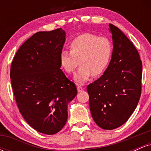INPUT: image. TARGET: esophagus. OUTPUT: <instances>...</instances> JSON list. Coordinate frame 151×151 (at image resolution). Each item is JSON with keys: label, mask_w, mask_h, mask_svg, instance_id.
I'll use <instances>...</instances> for the list:
<instances>
[{"label": "esophagus", "mask_w": 151, "mask_h": 151, "mask_svg": "<svg viewBox=\"0 0 151 151\" xmlns=\"http://www.w3.org/2000/svg\"><path fill=\"white\" fill-rule=\"evenodd\" d=\"M77 91H78V92H81V91H82L84 89V88L81 87V86H77Z\"/></svg>", "instance_id": "1"}]
</instances>
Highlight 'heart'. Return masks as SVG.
<instances>
[{"mask_svg":"<svg viewBox=\"0 0 151 151\" xmlns=\"http://www.w3.org/2000/svg\"><path fill=\"white\" fill-rule=\"evenodd\" d=\"M70 52L62 50L60 55V65L67 74H72L79 65L74 74L78 84H84L92 76L104 72L111 58L113 46L106 37H99L91 33H84L75 37L70 44Z\"/></svg>","mask_w":151,"mask_h":151,"instance_id":"1","label":"heart"}]
</instances>
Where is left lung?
I'll return each instance as SVG.
<instances>
[{
	"label": "left lung",
	"mask_w": 151,
	"mask_h": 151,
	"mask_svg": "<svg viewBox=\"0 0 151 151\" xmlns=\"http://www.w3.org/2000/svg\"><path fill=\"white\" fill-rule=\"evenodd\" d=\"M113 52L107 69L87 86L91 116L100 128L115 129L125 124L141 94L142 62L136 48L117 27L109 24Z\"/></svg>",
	"instance_id": "left-lung-1"
}]
</instances>
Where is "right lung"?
<instances>
[{"label":"right lung","instance_id":"obj_1","mask_svg":"<svg viewBox=\"0 0 151 151\" xmlns=\"http://www.w3.org/2000/svg\"><path fill=\"white\" fill-rule=\"evenodd\" d=\"M62 28L37 32L20 46L11 64L10 79L22 117L44 134L58 133L67 120V106L77 93L60 67L65 42Z\"/></svg>","mask_w":151,"mask_h":151}]
</instances>
